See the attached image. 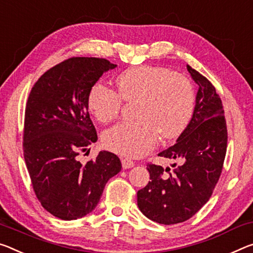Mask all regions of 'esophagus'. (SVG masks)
<instances>
[{
    "label": "esophagus",
    "instance_id": "34e87169",
    "mask_svg": "<svg viewBox=\"0 0 253 253\" xmlns=\"http://www.w3.org/2000/svg\"><path fill=\"white\" fill-rule=\"evenodd\" d=\"M122 164L124 169H129V168H133L135 166V162L129 159H122Z\"/></svg>",
    "mask_w": 253,
    "mask_h": 253
}]
</instances>
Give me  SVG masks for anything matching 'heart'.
I'll use <instances>...</instances> for the list:
<instances>
[{
    "mask_svg": "<svg viewBox=\"0 0 253 253\" xmlns=\"http://www.w3.org/2000/svg\"><path fill=\"white\" fill-rule=\"evenodd\" d=\"M117 92L97 83L87 94L91 114L108 124L120 114L123 100L136 101L137 118L123 122L103 134V145L120 155L138 158L158 144L160 135L172 139L189 125L196 106V91L191 80L168 67L139 65L116 78Z\"/></svg>",
    "mask_w": 253,
    "mask_h": 253,
    "instance_id": "heart-1",
    "label": "heart"
}]
</instances>
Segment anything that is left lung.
Returning a JSON list of instances; mask_svg holds the SVG:
<instances>
[{
    "label": "left lung",
    "instance_id": "obj_1",
    "mask_svg": "<svg viewBox=\"0 0 253 253\" xmlns=\"http://www.w3.org/2000/svg\"><path fill=\"white\" fill-rule=\"evenodd\" d=\"M199 89L194 115L177 143L159 153L173 160V170L147 163L150 179L137 191V206L147 218L170 225L191 218L211 198L227 147L222 100L205 76L187 65Z\"/></svg>",
    "mask_w": 253,
    "mask_h": 253
}]
</instances>
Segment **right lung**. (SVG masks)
<instances>
[{
    "mask_svg": "<svg viewBox=\"0 0 253 253\" xmlns=\"http://www.w3.org/2000/svg\"><path fill=\"white\" fill-rule=\"evenodd\" d=\"M116 66L106 58H67L45 72L30 91L23 155L36 196L57 218L72 220L91 213L108 180L122 170L118 156L108 151L85 166L78 161V155L98 139L87 94Z\"/></svg>",
    "mask_w": 253,
    "mask_h": 253,
    "instance_id": "obj_1",
    "label": "right lung"
}]
</instances>
